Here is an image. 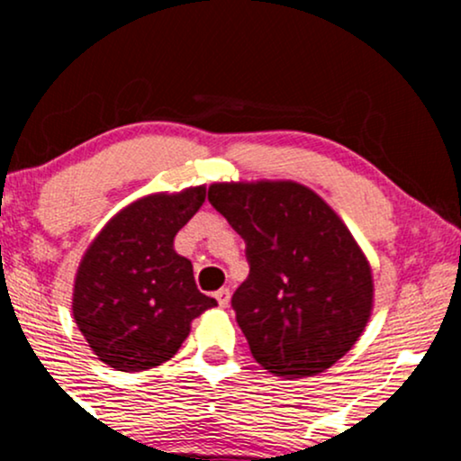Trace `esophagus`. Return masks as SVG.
<instances>
[{"instance_id":"34e87169","label":"esophagus","mask_w":461,"mask_h":461,"mask_svg":"<svg viewBox=\"0 0 461 461\" xmlns=\"http://www.w3.org/2000/svg\"><path fill=\"white\" fill-rule=\"evenodd\" d=\"M214 297H216V301H219L221 308H227V305H230V299H231L230 288H221V290H216Z\"/></svg>"}]
</instances>
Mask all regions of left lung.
<instances>
[{"mask_svg": "<svg viewBox=\"0 0 461 461\" xmlns=\"http://www.w3.org/2000/svg\"><path fill=\"white\" fill-rule=\"evenodd\" d=\"M208 201L247 245L231 308L256 362L285 379L333 366L373 310L370 264L340 216L297 182L212 184Z\"/></svg>", "mask_w": 461, "mask_h": 461, "instance_id": "obj_1", "label": "left lung"}]
</instances>
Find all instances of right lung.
Segmentation results:
<instances>
[{"label":"right lung","instance_id":"right-lung-1","mask_svg":"<svg viewBox=\"0 0 461 461\" xmlns=\"http://www.w3.org/2000/svg\"><path fill=\"white\" fill-rule=\"evenodd\" d=\"M203 201V186L147 194L114 214L84 253L73 319L110 368L160 366L179 351L193 319L216 305L197 290L190 260L173 249Z\"/></svg>","mask_w":461,"mask_h":461}]
</instances>
